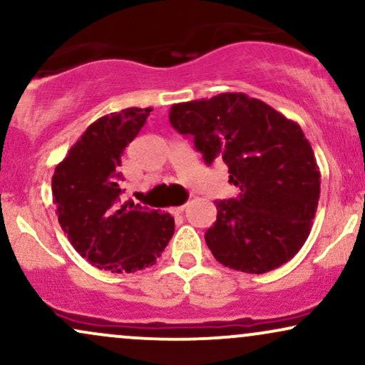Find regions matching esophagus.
Masks as SVG:
<instances>
[{
  "label": "esophagus",
  "instance_id": "1",
  "mask_svg": "<svg viewBox=\"0 0 365 365\" xmlns=\"http://www.w3.org/2000/svg\"><path fill=\"white\" fill-rule=\"evenodd\" d=\"M185 207L187 204H183V206H178V207H171V212H173V215H180V212L185 211Z\"/></svg>",
  "mask_w": 365,
  "mask_h": 365
}]
</instances>
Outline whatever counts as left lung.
<instances>
[{
  "label": "left lung",
  "instance_id": "1",
  "mask_svg": "<svg viewBox=\"0 0 365 365\" xmlns=\"http://www.w3.org/2000/svg\"><path fill=\"white\" fill-rule=\"evenodd\" d=\"M170 123L206 165L221 158L235 199L216 200L206 244L226 267L262 274L302 249L321 194L314 150L295 121L242 92L173 104Z\"/></svg>",
  "mask_w": 365,
  "mask_h": 365
}]
</instances>
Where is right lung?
I'll list each match as a JSON object with an SVG mask.
<instances>
[{
  "instance_id": "right-lung-1",
  "label": "right lung",
  "mask_w": 365,
  "mask_h": 365,
  "mask_svg": "<svg viewBox=\"0 0 365 365\" xmlns=\"http://www.w3.org/2000/svg\"><path fill=\"white\" fill-rule=\"evenodd\" d=\"M150 108H127L87 127L54 168L53 202L63 232L92 266L133 273L156 264L175 232L168 212L121 206V156L144 127Z\"/></svg>"
}]
</instances>
